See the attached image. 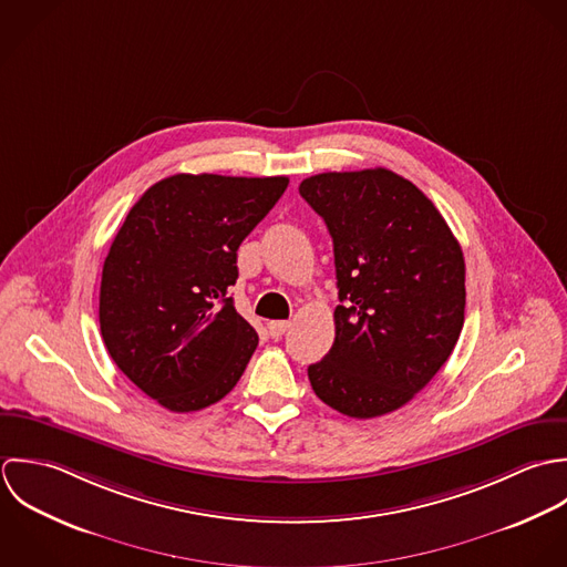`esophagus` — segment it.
I'll use <instances>...</instances> for the list:
<instances>
[{"instance_id": "esophagus-1", "label": "esophagus", "mask_w": 567, "mask_h": 567, "mask_svg": "<svg viewBox=\"0 0 567 567\" xmlns=\"http://www.w3.org/2000/svg\"><path fill=\"white\" fill-rule=\"evenodd\" d=\"M287 329H289V322H287V320H276V322H269V324H267V331H269V336H271L274 340L282 338V336L287 333Z\"/></svg>"}]
</instances>
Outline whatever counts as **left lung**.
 <instances>
[{
    "label": "left lung",
    "mask_w": 567,
    "mask_h": 567,
    "mask_svg": "<svg viewBox=\"0 0 567 567\" xmlns=\"http://www.w3.org/2000/svg\"><path fill=\"white\" fill-rule=\"evenodd\" d=\"M333 238L340 305L313 392L350 419L403 408L450 359L464 324V256L436 206L388 168L300 184Z\"/></svg>",
    "instance_id": "8db88e82"
}]
</instances>
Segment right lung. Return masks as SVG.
I'll use <instances>...</instances> for the list:
<instances>
[{"label": "right lung", "instance_id": "add662e5", "mask_svg": "<svg viewBox=\"0 0 567 567\" xmlns=\"http://www.w3.org/2000/svg\"><path fill=\"white\" fill-rule=\"evenodd\" d=\"M289 177L173 175L128 210L103 265L101 333L115 365L171 412H197L236 385L258 336L229 287L236 249Z\"/></svg>", "mask_w": 567, "mask_h": 567}]
</instances>
